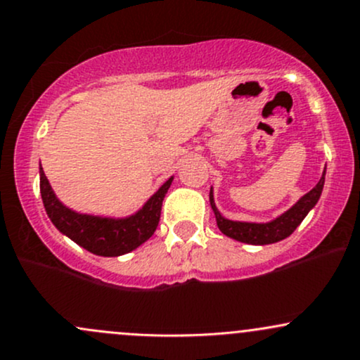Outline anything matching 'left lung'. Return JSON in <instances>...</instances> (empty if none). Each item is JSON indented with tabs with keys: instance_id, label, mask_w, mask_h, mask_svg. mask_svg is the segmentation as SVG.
<instances>
[{
	"instance_id": "8db88e82",
	"label": "left lung",
	"mask_w": 360,
	"mask_h": 360,
	"mask_svg": "<svg viewBox=\"0 0 360 360\" xmlns=\"http://www.w3.org/2000/svg\"><path fill=\"white\" fill-rule=\"evenodd\" d=\"M324 175H326V168H324L323 175L316 187L309 191L307 194L300 197L290 210L281 212L280 216L266 223H254V221H233L228 219L221 212L218 211L214 204V195H212V187L210 191V202L212 211H214L216 223H218L219 231L226 237L233 238L237 242L250 243V245H268V243L280 242L283 238L290 237L295 231V228L302 223V219L309 214V211L318 204L321 192L324 187Z\"/></svg>"
}]
</instances>
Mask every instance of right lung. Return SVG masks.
I'll return each mask as SVG.
<instances>
[{"label": "right lung", "instance_id": "right-lung-1", "mask_svg": "<svg viewBox=\"0 0 360 360\" xmlns=\"http://www.w3.org/2000/svg\"><path fill=\"white\" fill-rule=\"evenodd\" d=\"M41 197L46 214L63 235L80 247L103 257H117L132 252L139 245L153 237L160 223L163 199L172 185L173 176L165 181L144 206L134 214L123 218H108L86 212H77L58 199L39 165Z\"/></svg>", "mask_w": 360, "mask_h": 360}]
</instances>
